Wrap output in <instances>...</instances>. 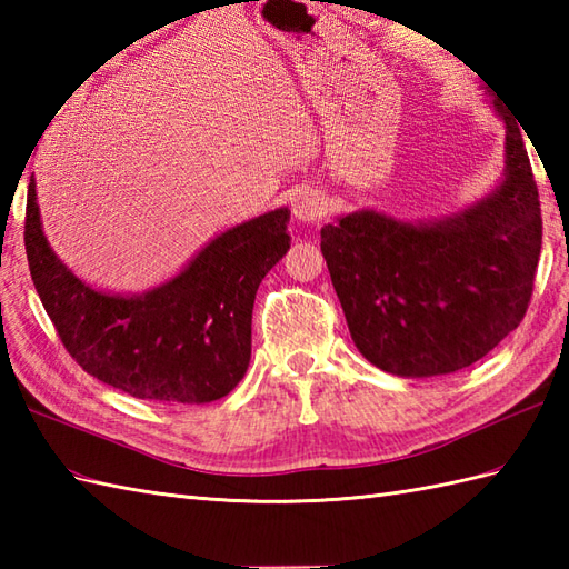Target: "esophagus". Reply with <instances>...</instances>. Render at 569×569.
Instances as JSON below:
<instances>
[{
  "mask_svg": "<svg viewBox=\"0 0 569 569\" xmlns=\"http://www.w3.org/2000/svg\"><path fill=\"white\" fill-rule=\"evenodd\" d=\"M293 214L300 222H320L328 214V198L318 190L298 192L293 200Z\"/></svg>",
  "mask_w": 569,
  "mask_h": 569,
  "instance_id": "1",
  "label": "esophagus"
}]
</instances>
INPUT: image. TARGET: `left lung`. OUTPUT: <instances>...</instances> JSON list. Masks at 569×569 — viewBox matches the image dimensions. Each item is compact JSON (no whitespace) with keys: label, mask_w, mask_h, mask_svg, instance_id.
Here are the masks:
<instances>
[{"label":"left lung","mask_w":569,"mask_h":569,"mask_svg":"<svg viewBox=\"0 0 569 569\" xmlns=\"http://www.w3.org/2000/svg\"><path fill=\"white\" fill-rule=\"evenodd\" d=\"M506 127L503 176L485 198L438 220L377 210L320 229L349 335L367 361L406 379L455 373L521 325L542 244L538 188L521 127Z\"/></svg>","instance_id":"left-lung-1"}]
</instances>
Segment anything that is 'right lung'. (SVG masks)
<instances>
[{
	"instance_id": "1",
	"label": "right lung",
	"mask_w": 569,
	"mask_h": 569,
	"mask_svg": "<svg viewBox=\"0 0 569 569\" xmlns=\"http://www.w3.org/2000/svg\"><path fill=\"white\" fill-rule=\"evenodd\" d=\"M291 210L276 208L210 239L173 278L143 293L100 291L58 259L43 234L31 176V281L70 357L143 401L210 403L244 379L261 278L291 249Z\"/></svg>"
}]
</instances>
